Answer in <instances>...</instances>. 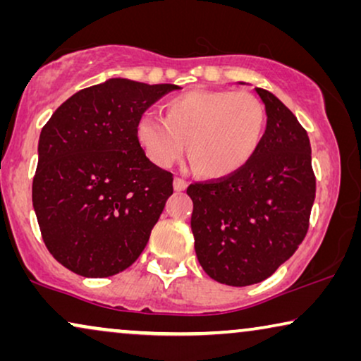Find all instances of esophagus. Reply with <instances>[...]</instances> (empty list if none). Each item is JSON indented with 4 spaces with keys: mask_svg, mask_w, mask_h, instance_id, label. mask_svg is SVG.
Here are the masks:
<instances>
[{
    "mask_svg": "<svg viewBox=\"0 0 361 361\" xmlns=\"http://www.w3.org/2000/svg\"><path fill=\"white\" fill-rule=\"evenodd\" d=\"M187 185H189V182H187L185 179H182V177H176V179H174V189H176L177 192L185 190Z\"/></svg>",
    "mask_w": 361,
    "mask_h": 361,
    "instance_id": "obj_1",
    "label": "esophagus"
}]
</instances>
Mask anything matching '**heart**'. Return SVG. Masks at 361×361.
Listing matches in <instances>:
<instances>
[{
    "label": "heart",
    "instance_id": "heart-1",
    "mask_svg": "<svg viewBox=\"0 0 361 361\" xmlns=\"http://www.w3.org/2000/svg\"><path fill=\"white\" fill-rule=\"evenodd\" d=\"M164 111V118H137V142L159 167L179 161L187 145L192 166L205 177H225L243 167L268 125L264 103L250 92L190 90L167 100Z\"/></svg>",
    "mask_w": 361,
    "mask_h": 361
}]
</instances>
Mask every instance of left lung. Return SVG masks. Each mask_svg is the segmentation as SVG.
Segmentation results:
<instances>
[{
  "mask_svg": "<svg viewBox=\"0 0 361 361\" xmlns=\"http://www.w3.org/2000/svg\"><path fill=\"white\" fill-rule=\"evenodd\" d=\"M268 125L255 156L233 174L194 182L192 233L212 279L250 286L269 278L302 243L315 199L307 131L264 88Z\"/></svg>",
  "mask_w": 361,
  "mask_h": 361,
  "instance_id": "1",
  "label": "left lung"
}]
</instances>
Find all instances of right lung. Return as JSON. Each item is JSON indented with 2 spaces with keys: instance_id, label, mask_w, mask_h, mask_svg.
<instances>
[{
  "instance_id": "obj_1",
  "label": "right lung",
  "mask_w": 361,
  "mask_h": 361,
  "mask_svg": "<svg viewBox=\"0 0 361 361\" xmlns=\"http://www.w3.org/2000/svg\"><path fill=\"white\" fill-rule=\"evenodd\" d=\"M177 88L110 78L77 92L44 125L32 205L49 253L75 274L121 273L147 245L174 177L147 159L136 121Z\"/></svg>"
}]
</instances>
